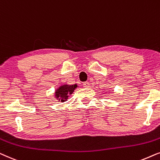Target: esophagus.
<instances>
[{"instance_id": "34e87169", "label": "esophagus", "mask_w": 160, "mask_h": 160, "mask_svg": "<svg viewBox=\"0 0 160 160\" xmlns=\"http://www.w3.org/2000/svg\"><path fill=\"white\" fill-rule=\"evenodd\" d=\"M82 86H83L85 88H88V87L90 86V83H89L88 82H83V85H82Z\"/></svg>"}]
</instances>
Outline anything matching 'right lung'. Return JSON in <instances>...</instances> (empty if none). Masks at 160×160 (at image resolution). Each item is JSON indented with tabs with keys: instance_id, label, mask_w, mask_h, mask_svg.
<instances>
[{
	"instance_id": "1",
	"label": "right lung",
	"mask_w": 160,
	"mask_h": 160,
	"mask_svg": "<svg viewBox=\"0 0 160 160\" xmlns=\"http://www.w3.org/2000/svg\"><path fill=\"white\" fill-rule=\"evenodd\" d=\"M78 87V86L77 84L61 85L58 88L55 89V92L53 93V97H55V99L58 100V102H64L67 101L69 96L72 94Z\"/></svg>"
}]
</instances>
